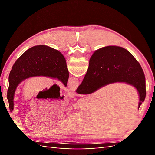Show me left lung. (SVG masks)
Returning <instances> with one entry per match:
<instances>
[{"mask_svg":"<svg viewBox=\"0 0 155 155\" xmlns=\"http://www.w3.org/2000/svg\"><path fill=\"white\" fill-rule=\"evenodd\" d=\"M37 76L57 79L67 87L69 73L63 55L50 46L37 45L27 50L17 59L9 75L7 99L10 112L14 108L17 86L25 79Z\"/></svg>","mask_w":155,"mask_h":155,"instance_id":"left-lung-1","label":"left lung"}]
</instances>
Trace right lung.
Here are the masks:
<instances>
[{
	"label": "right lung",
	"instance_id": "1",
	"mask_svg": "<svg viewBox=\"0 0 155 155\" xmlns=\"http://www.w3.org/2000/svg\"><path fill=\"white\" fill-rule=\"evenodd\" d=\"M114 83H125L137 89L139 109L146 95L141 66L126 49L118 46H105L92 55L87 74L76 91L80 94H89Z\"/></svg>",
	"mask_w": 155,
	"mask_h": 155
}]
</instances>
